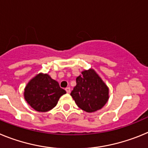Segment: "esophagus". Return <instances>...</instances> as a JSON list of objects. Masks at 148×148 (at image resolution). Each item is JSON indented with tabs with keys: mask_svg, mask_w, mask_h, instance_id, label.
Segmentation results:
<instances>
[{
	"mask_svg": "<svg viewBox=\"0 0 148 148\" xmlns=\"http://www.w3.org/2000/svg\"><path fill=\"white\" fill-rule=\"evenodd\" d=\"M65 90L67 93H69V92H70V87H66V88H65Z\"/></svg>",
	"mask_w": 148,
	"mask_h": 148,
	"instance_id": "1",
	"label": "esophagus"
}]
</instances>
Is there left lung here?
Instances as JSON below:
<instances>
[{
  "label": "left lung",
  "mask_w": 148,
  "mask_h": 148,
  "mask_svg": "<svg viewBox=\"0 0 148 148\" xmlns=\"http://www.w3.org/2000/svg\"><path fill=\"white\" fill-rule=\"evenodd\" d=\"M109 89L93 70H84L76 78L70 95L78 108L87 113L100 110L108 102Z\"/></svg>",
  "instance_id": "left-lung-1"
}]
</instances>
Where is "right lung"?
I'll return each instance as SVG.
<instances>
[{"label": "right lung", "mask_w": 148, "mask_h": 148, "mask_svg": "<svg viewBox=\"0 0 148 148\" xmlns=\"http://www.w3.org/2000/svg\"><path fill=\"white\" fill-rule=\"evenodd\" d=\"M66 93L56 81L47 74H39L28 83L24 98L33 109L47 112L55 108L61 95Z\"/></svg>", "instance_id": "right-lung-1"}]
</instances>
